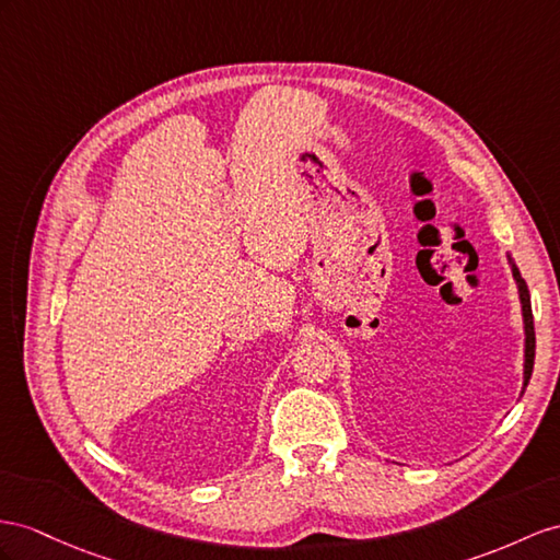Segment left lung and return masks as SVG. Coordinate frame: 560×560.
I'll return each instance as SVG.
<instances>
[{
  "label": "left lung",
  "instance_id": "left-lung-1",
  "mask_svg": "<svg viewBox=\"0 0 560 560\" xmlns=\"http://www.w3.org/2000/svg\"><path fill=\"white\" fill-rule=\"evenodd\" d=\"M509 262H511V271H513V279L518 283V295H521V310H523V328H525V364H523V393L529 383V376H533V366H535V324H533V305H529V291H527V283L521 277L518 267H515L513 257L509 255Z\"/></svg>",
  "mask_w": 560,
  "mask_h": 560
}]
</instances>
